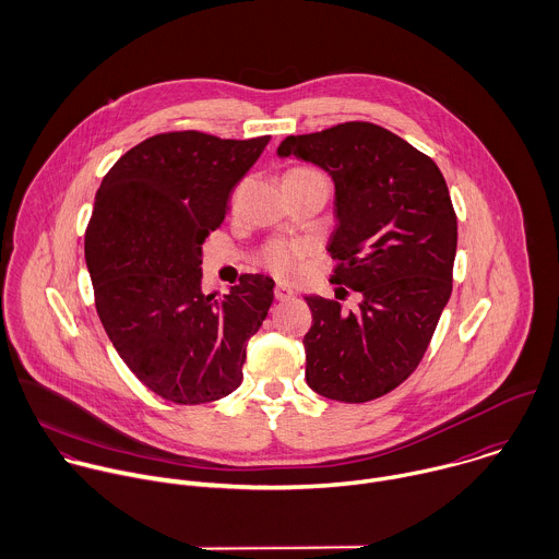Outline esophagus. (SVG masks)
<instances>
[{"label":"esophagus","instance_id":"esophagus-1","mask_svg":"<svg viewBox=\"0 0 559 559\" xmlns=\"http://www.w3.org/2000/svg\"><path fill=\"white\" fill-rule=\"evenodd\" d=\"M274 298L276 300H289V298H294V289L289 287V285H283V283H278L276 287H274Z\"/></svg>","mask_w":559,"mask_h":559}]
</instances>
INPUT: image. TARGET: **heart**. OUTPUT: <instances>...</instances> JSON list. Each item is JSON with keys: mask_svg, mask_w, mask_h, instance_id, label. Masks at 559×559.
I'll use <instances>...</instances> for the list:
<instances>
[{"mask_svg": "<svg viewBox=\"0 0 559 559\" xmlns=\"http://www.w3.org/2000/svg\"><path fill=\"white\" fill-rule=\"evenodd\" d=\"M309 178H322V176L311 167H294L285 174V180H309ZM305 257H307V248L302 243L281 241V243H272L265 250L263 261L278 276H296L305 265Z\"/></svg>", "mask_w": 559, "mask_h": 559, "instance_id": "obj_1", "label": "heart"}]
</instances>
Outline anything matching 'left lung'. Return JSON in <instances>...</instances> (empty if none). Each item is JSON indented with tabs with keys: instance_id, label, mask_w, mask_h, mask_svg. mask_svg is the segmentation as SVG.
Here are the masks:
<instances>
[{
	"instance_id": "8db88e82",
	"label": "left lung",
	"mask_w": 559,
	"mask_h": 559,
	"mask_svg": "<svg viewBox=\"0 0 559 559\" xmlns=\"http://www.w3.org/2000/svg\"><path fill=\"white\" fill-rule=\"evenodd\" d=\"M276 154L333 178L331 283L361 296L357 311L305 296L307 383L331 401H374L418 368L451 298L457 217L447 180L427 154L368 121L287 136Z\"/></svg>"
}]
</instances>
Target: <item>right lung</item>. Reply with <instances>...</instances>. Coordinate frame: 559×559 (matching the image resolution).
<instances>
[{"mask_svg":"<svg viewBox=\"0 0 559 559\" xmlns=\"http://www.w3.org/2000/svg\"><path fill=\"white\" fill-rule=\"evenodd\" d=\"M267 143L156 134L128 150L95 193L84 259L97 316L123 364L165 401L200 405L241 385L246 346L270 311L274 281L243 274L217 300L202 294L200 265L235 185Z\"/></svg>","mask_w":559,"mask_h":559,"instance_id":"1","label":"right lung"}]
</instances>
